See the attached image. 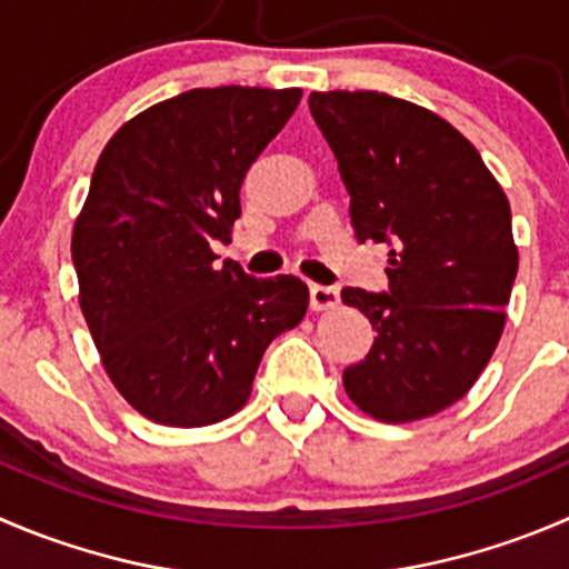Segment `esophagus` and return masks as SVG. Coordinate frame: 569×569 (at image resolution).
Instances as JSON below:
<instances>
[{
  "mask_svg": "<svg viewBox=\"0 0 569 569\" xmlns=\"http://www.w3.org/2000/svg\"><path fill=\"white\" fill-rule=\"evenodd\" d=\"M339 306V289L333 286H311V308L313 311H328V308Z\"/></svg>",
  "mask_w": 569,
  "mask_h": 569,
  "instance_id": "obj_1",
  "label": "esophagus"
}]
</instances>
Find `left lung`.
<instances>
[{"label":"left lung","instance_id":"8db88e82","mask_svg":"<svg viewBox=\"0 0 569 569\" xmlns=\"http://www.w3.org/2000/svg\"><path fill=\"white\" fill-rule=\"evenodd\" d=\"M358 241L389 247V289L347 286L372 350L341 380L383 422L431 417L472 389L503 333L517 247L511 208L476 147L431 110L378 91H313Z\"/></svg>","mask_w":569,"mask_h":569}]
</instances>
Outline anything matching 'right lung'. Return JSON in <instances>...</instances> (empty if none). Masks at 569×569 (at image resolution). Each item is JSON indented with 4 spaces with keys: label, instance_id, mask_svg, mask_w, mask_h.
Returning <instances> with one entry per match:
<instances>
[{
    "label": "right lung",
    "instance_id": "obj_1",
    "mask_svg": "<svg viewBox=\"0 0 569 569\" xmlns=\"http://www.w3.org/2000/svg\"><path fill=\"white\" fill-rule=\"evenodd\" d=\"M300 88H194L119 127L71 233L80 308L119 395L147 419L202 428L250 400L269 341L306 317L295 274L213 267L247 169Z\"/></svg>",
    "mask_w": 569,
    "mask_h": 569
}]
</instances>
